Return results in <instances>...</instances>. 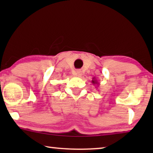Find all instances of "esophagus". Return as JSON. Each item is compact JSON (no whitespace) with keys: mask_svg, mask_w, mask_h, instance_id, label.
Here are the masks:
<instances>
[{"mask_svg":"<svg viewBox=\"0 0 153 153\" xmlns=\"http://www.w3.org/2000/svg\"><path fill=\"white\" fill-rule=\"evenodd\" d=\"M76 76H77V77H81L82 76V71H80V70H77V71H76Z\"/></svg>","mask_w":153,"mask_h":153,"instance_id":"1","label":"esophagus"}]
</instances>
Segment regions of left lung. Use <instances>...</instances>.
I'll return each mask as SVG.
<instances>
[{
  "mask_svg": "<svg viewBox=\"0 0 153 153\" xmlns=\"http://www.w3.org/2000/svg\"><path fill=\"white\" fill-rule=\"evenodd\" d=\"M91 82L92 83L93 85H99V83H98V82L97 81V79H96L95 77H94V78L92 79Z\"/></svg>",
  "mask_w": 153,
  "mask_h": 153,
  "instance_id": "8db88e82",
  "label": "left lung"
}]
</instances>
